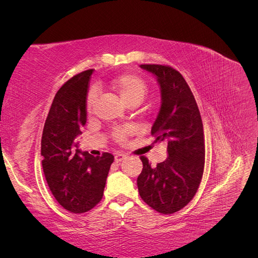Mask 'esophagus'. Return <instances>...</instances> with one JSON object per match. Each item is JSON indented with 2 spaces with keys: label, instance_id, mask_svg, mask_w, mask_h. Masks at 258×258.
Listing matches in <instances>:
<instances>
[{
  "label": "esophagus",
  "instance_id": "esophagus-1",
  "mask_svg": "<svg viewBox=\"0 0 258 258\" xmlns=\"http://www.w3.org/2000/svg\"><path fill=\"white\" fill-rule=\"evenodd\" d=\"M126 154H123V153H117L116 155H115V161L116 162H119V161H121V160H123L124 158H126Z\"/></svg>",
  "mask_w": 258,
  "mask_h": 258
}]
</instances>
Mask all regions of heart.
I'll return each mask as SVG.
<instances>
[{
  "label": "heart",
  "mask_w": 258,
  "mask_h": 258,
  "mask_svg": "<svg viewBox=\"0 0 258 258\" xmlns=\"http://www.w3.org/2000/svg\"><path fill=\"white\" fill-rule=\"evenodd\" d=\"M108 87L116 92L127 105L140 104L147 95L148 86L147 83L135 73H123L114 77L108 83ZM96 100V91L90 90L87 97V108L91 111ZM131 129L129 128H117L113 130L112 137L117 142H123L130 136Z\"/></svg>",
  "instance_id": "obj_1"
}]
</instances>
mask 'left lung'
<instances>
[{"label":"left lung","instance_id":"left-lung-1","mask_svg":"<svg viewBox=\"0 0 258 258\" xmlns=\"http://www.w3.org/2000/svg\"><path fill=\"white\" fill-rule=\"evenodd\" d=\"M157 77L161 106L151 134L155 142L166 141L168 158L151 167L145 156L138 176L140 196L162 214L177 212L196 195L205 169V135L200 112L184 77L175 69L161 64H141Z\"/></svg>","mask_w":258,"mask_h":258}]
</instances>
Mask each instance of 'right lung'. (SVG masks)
Masks as SVG:
<instances>
[{
    "instance_id": "obj_1",
    "label": "right lung",
    "mask_w": 258,
    "mask_h": 258,
    "mask_svg": "<svg viewBox=\"0 0 258 258\" xmlns=\"http://www.w3.org/2000/svg\"><path fill=\"white\" fill-rule=\"evenodd\" d=\"M93 69L67 81L56 93L46 118L41 155L46 181L60 206L72 213H84L103 197L114 156L93 157L74 150L75 138L87 120V92Z\"/></svg>"
}]
</instances>
